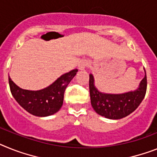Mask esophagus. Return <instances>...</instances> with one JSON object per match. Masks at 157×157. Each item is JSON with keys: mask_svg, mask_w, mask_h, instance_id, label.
Wrapping results in <instances>:
<instances>
[{"mask_svg": "<svg viewBox=\"0 0 157 157\" xmlns=\"http://www.w3.org/2000/svg\"><path fill=\"white\" fill-rule=\"evenodd\" d=\"M87 66H88V61L85 60H82L78 64V68L80 70H84Z\"/></svg>", "mask_w": 157, "mask_h": 157, "instance_id": "1", "label": "esophagus"}]
</instances>
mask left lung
<instances>
[{
    "label": "left lung",
    "mask_w": 157,
    "mask_h": 157,
    "mask_svg": "<svg viewBox=\"0 0 157 157\" xmlns=\"http://www.w3.org/2000/svg\"><path fill=\"white\" fill-rule=\"evenodd\" d=\"M146 90V72L136 90L123 94H106L99 92L94 85L93 76L89 75L91 105L96 113L109 119H121L135 111L144 98Z\"/></svg>",
    "instance_id": "left-lung-1"
}]
</instances>
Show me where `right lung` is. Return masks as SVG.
Listing matches in <instances>:
<instances>
[{
    "label": "right lung",
    "instance_id": "obj_1",
    "mask_svg": "<svg viewBox=\"0 0 157 157\" xmlns=\"http://www.w3.org/2000/svg\"><path fill=\"white\" fill-rule=\"evenodd\" d=\"M77 71L73 69L67 72L51 85L38 91L21 89L9 77L10 91L17 103L28 113L36 117L52 115L62 106L64 91Z\"/></svg>",
    "mask_w": 157,
    "mask_h": 157
}]
</instances>
